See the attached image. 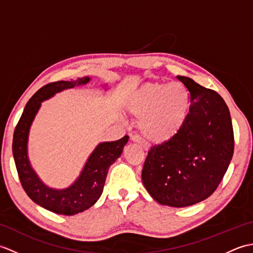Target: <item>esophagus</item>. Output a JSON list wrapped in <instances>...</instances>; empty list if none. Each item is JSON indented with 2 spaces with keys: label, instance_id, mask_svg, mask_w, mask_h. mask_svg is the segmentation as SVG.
Here are the masks:
<instances>
[{
  "label": "esophagus",
  "instance_id": "34e87169",
  "mask_svg": "<svg viewBox=\"0 0 253 253\" xmlns=\"http://www.w3.org/2000/svg\"><path fill=\"white\" fill-rule=\"evenodd\" d=\"M130 139H131V141L137 142V143L140 144V146H141L144 150H146V151H148V150H149V144H148V142H147L146 140H143V139H142L140 136H137V135L131 136Z\"/></svg>",
  "mask_w": 253,
  "mask_h": 253
}]
</instances>
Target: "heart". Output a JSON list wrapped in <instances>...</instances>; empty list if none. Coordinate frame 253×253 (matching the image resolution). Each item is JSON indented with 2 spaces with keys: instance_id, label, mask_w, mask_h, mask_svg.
Instances as JSON below:
<instances>
[{
  "instance_id": "heart-1",
  "label": "heart",
  "mask_w": 253,
  "mask_h": 253,
  "mask_svg": "<svg viewBox=\"0 0 253 253\" xmlns=\"http://www.w3.org/2000/svg\"><path fill=\"white\" fill-rule=\"evenodd\" d=\"M127 110L139 118V129L147 139L164 142L184 126L189 110V92L179 82L149 83L133 92Z\"/></svg>"
}]
</instances>
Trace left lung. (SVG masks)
I'll list each match as a JSON object with an SVG mask.
<instances>
[{
	"label": "left lung",
	"instance_id": "1",
	"mask_svg": "<svg viewBox=\"0 0 253 253\" xmlns=\"http://www.w3.org/2000/svg\"><path fill=\"white\" fill-rule=\"evenodd\" d=\"M189 91V113L175 137L149 150L142 181L155 201L185 208L216 190L234 154V130L223 98L191 78L178 76Z\"/></svg>",
	"mask_w": 253,
	"mask_h": 253
}]
</instances>
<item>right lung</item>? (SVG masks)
<instances>
[{"instance_id":"add662e5","label":"right lung","mask_w":253,"mask_h":253,"mask_svg":"<svg viewBox=\"0 0 253 253\" xmlns=\"http://www.w3.org/2000/svg\"><path fill=\"white\" fill-rule=\"evenodd\" d=\"M89 80V77H84L78 78V80H62L43 85L27 102L14 130L13 155L24 190L31 200L40 207L62 215H75L84 212L98 201L103 191L107 170L121 157L124 147L129 139V137L125 136L120 140L100 143L90 155L79 178L66 189H51L38 178L27 157V140L30 125L39 110L41 102L64 89L87 84Z\"/></svg>"}]
</instances>
